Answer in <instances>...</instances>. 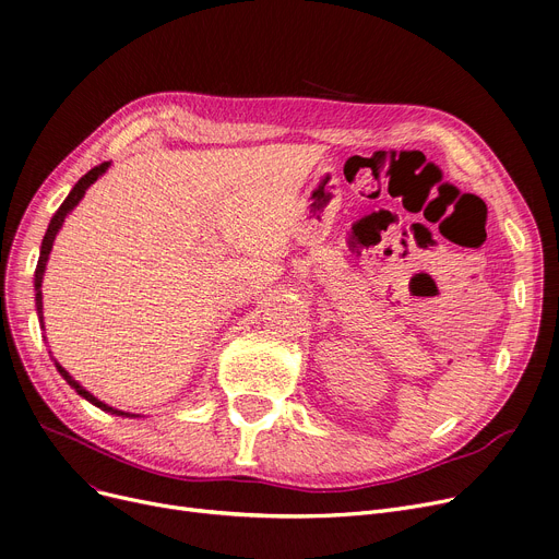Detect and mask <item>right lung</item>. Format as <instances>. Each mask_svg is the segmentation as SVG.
I'll return each mask as SVG.
<instances>
[{
	"instance_id": "1",
	"label": "right lung",
	"mask_w": 559,
	"mask_h": 559,
	"mask_svg": "<svg viewBox=\"0 0 559 559\" xmlns=\"http://www.w3.org/2000/svg\"><path fill=\"white\" fill-rule=\"evenodd\" d=\"M108 169V163H102V165H97V167H93L91 171H87L85 176H81L79 179V183L72 188V192L68 194V199L61 203V209H58L56 213H53V217H51V222H49V228H47V233H45V238H43V247H40V258H38V267H36V308H38V317H40V321H43V292H40V285H43V274H45V264H47V258H49V251H51V245H53V238H56V233H58V228L63 226V222H66V217H68V213L74 209V205L81 201V197L85 194V190L91 188L99 176L104 174ZM56 369L61 371V376L68 380V383L85 399V401H91L93 405H97V407H102V409H106V413H112V415H127V413H120V409H112V407H108L106 403H102L99 399H95L91 392H85L76 380H72V376L61 367V365H56Z\"/></svg>"
}]
</instances>
